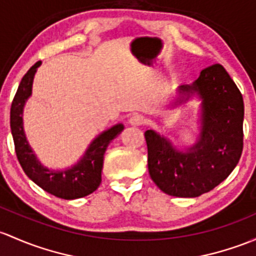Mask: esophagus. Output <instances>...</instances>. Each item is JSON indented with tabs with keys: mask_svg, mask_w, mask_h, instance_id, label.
<instances>
[{
	"mask_svg": "<svg viewBox=\"0 0 256 256\" xmlns=\"http://www.w3.org/2000/svg\"><path fill=\"white\" fill-rule=\"evenodd\" d=\"M144 122V119L142 115H132V116L130 118V120H128V124H130L131 126H140Z\"/></svg>",
	"mask_w": 256,
	"mask_h": 256,
	"instance_id": "1",
	"label": "esophagus"
}]
</instances>
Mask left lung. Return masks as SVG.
<instances>
[{
  "instance_id": "obj_1",
  "label": "left lung",
  "mask_w": 256,
  "mask_h": 256,
  "mask_svg": "<svg viewBox=\"0 0 256 256\" xmlns=\"http://www.w3.org/2000/svg\"><path fill=\"white\" fill-rule=\"evenodd\" d=\"M178 92V103L195 94L201 99L200 135L192 147L182 150L154 130H147L148 172L163 192L198 198L222 182L240 160L243 96L220 64L204 68L192 84L180 86Z\"/></svg>"
}]
</instances>
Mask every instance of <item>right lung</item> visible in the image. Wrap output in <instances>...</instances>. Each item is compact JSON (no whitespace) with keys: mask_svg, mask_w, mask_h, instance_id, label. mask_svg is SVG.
<instances>
[{"mask_svg":"<svg viewBox=\"0 0 256 256\" xmlns=\"http://www.w3.org/2000/svg\"><path fill=\"white\" fill-rule=\"evenodd\" d=\"M40 64L42 61H38L24 74L10 106V130L16 153L24 173L38 186L56 198L74 200L98 189L102 182L104 153L108 144L124 130V125L118 124L96 136L74 166L64 170H52L42 166L32 150L23 128V109L26 99L32 96L33 80Z\"/></svg>","mask_w":256,"mask_h":256,"instance_id":"add662e5","label":"right lung"}]
</instances>
